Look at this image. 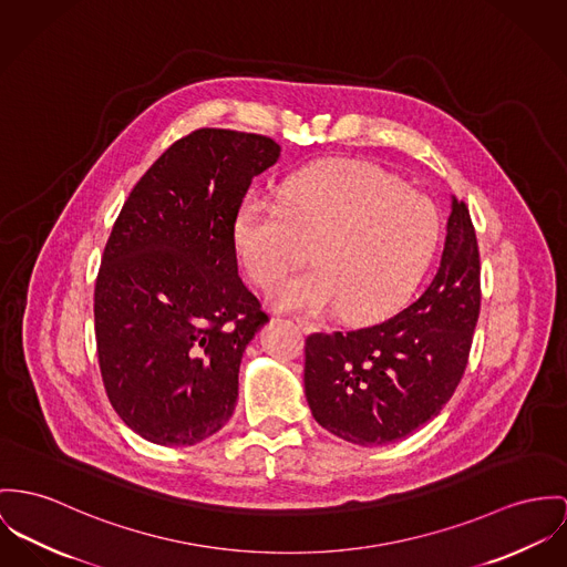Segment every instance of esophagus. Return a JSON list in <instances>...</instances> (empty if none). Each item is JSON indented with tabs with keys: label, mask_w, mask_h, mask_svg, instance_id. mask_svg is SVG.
I'll return each instance as SVG.
<instances>
[{
	"label": "esophagus",
	"mask_w": 567,
	"mask_h": 567,
	"mask_svg": "<svg viewBox=\"0 0 567 567\" xmlns=\"http://www.w3.org/2000/svg\"><path fill=\"white\" fill-rule=\"evenodd\" d=\"M296 326H298V328H300V330H310V323H308V321H306V319H300V317H298V319H296Z\"/></svg>",
	"instance_id": "1"
}]
</instances>
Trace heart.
Here are the masks:
<instances>
[{
  "mask_svg": "<svg viewBox=\"0 0 567 567\" xmlns=\"http://www.w3.org/2000/svg\"><path fill=\"white\" fill-rule=\"evenodd\" d=\"M436 205L401 178L360 162L310 166L282 183V203L248 196L235 218V250L255 285L274 287L310 257L315 269L276 287L285 310L367 321L401 305L440 239Z\"/></svg>",
  "mask_w": 567,
  "mask_h": 567,
  "instance_id": "heart-1",
  "label": "heart"
}]
</instances>
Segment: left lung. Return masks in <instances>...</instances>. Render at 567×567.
Instances as JSON below:
<instances>
[{
	"label": "left lung",
	"instance_id": "left-lung-1",
	"mask_svg": "<svg viewBox=\"0 0 567 567\" xmlns=\"http://www.w3.org/2000/svg\"><path fill=\"white\" fill-rule=\"evenodd\" d=\"M480 246L464 200L453 198L432 282L389 319L306 339L305 391L315 421L360 446L414 434L457 389L481 306Z\"/></svg>",
	"mask_w": 567,
	"mask_h": 567
}]
</instances>
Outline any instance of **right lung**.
I'll use <instances>...</instances> for the list:
<instances>
[{
    "instance_id": "add662e5",
    "label": "right lung",
    "mask_w": 567,
    "mask_h": 567,
    "mask_svg": "<svg viewBox=\"0 0 567 567\" xmlns=\"http://www.w3.org/2000/svg\"><path fill=\"white\" fill-rule=\"evenodd\" d=\"M280 157L259 133L196 130L131 189L94 285L103 386L135 434L192 446L233 416L244 349L269 319L239 278L235 218Z\"/></svg>"
}]
</instances>
